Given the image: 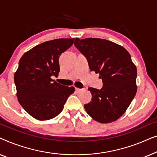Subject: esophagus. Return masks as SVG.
<instances>
[{
  "mask_svg": "<svg viewBox=\"0 0 157 157\" xmlns=\"http://www.w3.org/2000/svg\"><path fill=\"white\" fill-rule=\"evenodd\" d=\"M76 92H78V93H79V92H81V91H83V89H78V88H76Z\"/></svg>",
  "mask_w": 157,
  "mask_h": 157,
  "instance_id": "esophagus-1",
  "label": "esophagus"
}]
</instances>
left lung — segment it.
Returning a JSON list of instances; mask_svg holds the SVG:
<instances>
[{
  "mask_svg": "<svg viewBox=\"0 0 157 157\" xmlns=\"http://www.w3.org/2000/svg\"><path fill=\"white\" fill-rule=\"evenodd\" d=\"M74 46L86 58L91 71L99 74L103 87L89 88L92 99L84 105L90 117L100 123L121 117L136 93L137 71L129 53L110 40L88 38L75 39Z\"/></svg>",
  "mask_w": 157,
  "mask_h": 157,
  "instance_id": "1",
  "label": "left lung"
}]
</instances>
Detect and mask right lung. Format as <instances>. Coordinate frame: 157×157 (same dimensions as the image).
Masks as SVG:
<instances>
[{"label": "right lung", "instance_id": "obj_1", "mask_svg": "<svg viewBox=\"0 0 157 157\" xmlns=\"http://www.w3.org/2000/svg\"><path fill=\"white\" fill-rule=\"evenodd\" d=\"M75 38H59L42 43L21 58L14 74L17 97L21 106L38 120L59 115L74 87L53 80L60 71L59 57L69 48Z\"/></svg>", "mask_w": 157, "mask_h": 157}]
</instances>
